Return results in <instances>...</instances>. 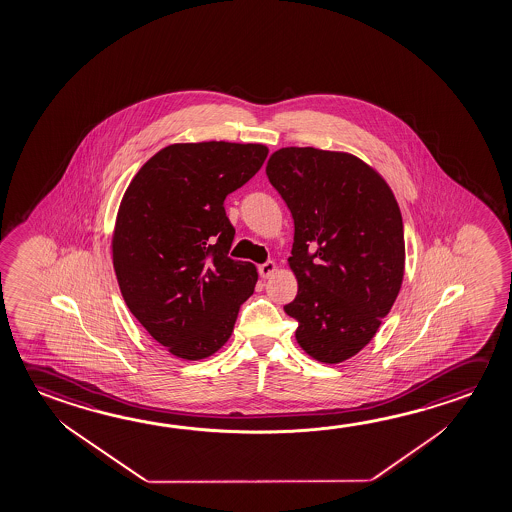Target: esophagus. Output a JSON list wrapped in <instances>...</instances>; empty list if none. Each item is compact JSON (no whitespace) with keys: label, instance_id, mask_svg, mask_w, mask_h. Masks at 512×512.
<instances>
[{"label":"esophagus","instance_id":"34e87169","mask_svg":"<svg viewBox=\"0 0 512 512\" xmlns=\"http://www.w3.org/2000/svg\"><path fill=\"white\" fill-rule=\"evenodd\" d=\"M277 271V264L273 262V260H269V262H264V264H260L259 266V275L262 278H269L273 273Z\"/></svg>","mask_w":512,"mask_h":512}]
</instances>
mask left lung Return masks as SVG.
Listing matches in <instances>:
<instances>
[{
	"label": "left lung",
	"instance_id": "1",
	"mask_svg": "<svg viewBox=\"0 0 512 512\" xmlns=\"http://www.w3.org/2000/svg\"><path fill=\"white\" fill-rule=\"evenodd\" d=\"M266 175L294 219L289 268L298 294L284 310L312 359L339 364L375 337L400 293L405 241L391 187L344 151L282 148Z\"/></svg>",
	"mask_w": 512,
	"mask_h": 512
}]
</instances>
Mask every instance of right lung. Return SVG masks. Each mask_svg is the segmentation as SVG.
<instances>
[{
	"label": "right lung",
	"instance_id": "1",
	"mask_svg": "<svg viewBox=\"0 0 512 512\" xmlns=\"http://www.w3.org/2000/svg\"><path fill=\"white\" fill-rule=\"evenodd\" d=\"M266 157L264 144H169L126 187L112 232L119 289L137 321L178 359L218 352L253 294L257 268L228 257L235 228L223 203Z\"/></svg>",
	"mask_w": 512,
	"mask_h": 512
}]
</instances>
